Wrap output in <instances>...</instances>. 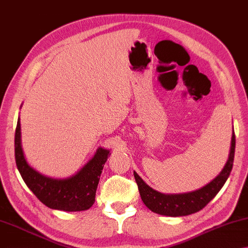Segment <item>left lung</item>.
I'll use <instances>...</instances> for the list:
<instances>
[{"label": "left lung", "mask_w": 248, "mask_h": 248, "mask_svg": "<svg viewBox=\"0 0 248 248\" xmlns=\"http://www.w3.org/2000/svg\"><path fill=\"white\" fill-rule=\"evenodd\" d=\"M234 154H235V134L233 128V134H232L231 140V150L228 159L220 173L215 178L207 183L196 190L187 193L180 194H164L152 188L147 185L143 178L140 176L134 170V177L139 186L140 195L143 203L146 205L148 209L159 215L165 216H186L194 214V213L201 211L211 202L216 194L219 192L223 185L225 184L228 176H230L231 170L233 169L234 163Z\"/></svg>", "instance_id": "left-lung-1"}]
</instances>
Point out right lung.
<instances>
[{
  "label": "right lung",
  "mask_w": 248,
  "mask_h": 248,
  "mask_svg": "<svg viewBox=\"0 0 248 248\" xmlns=\"http://www.w3.org/2000/svg\"><path fill=\"white\" fill-rule=\"evenodd\" d=\"M14 145L15 161L23 181L44 205L64 212L86 211L92 207L103 167L111 155V150L98 147L93 157L78 172L65 178H54L42 174L26 161L22 147L20 116Z\"/></svg>",
  "instance_id": "right-lung-1"
}]
</instances>
